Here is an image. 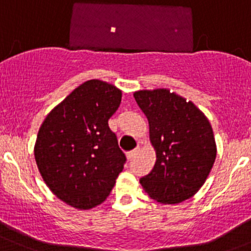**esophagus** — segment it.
I'll list each match as a JSON object with an SVG mask.
<instances>
[{"instance_id": "34e87169", "label": "esophagus", "mask_w": 251, "mask_h": 251, "mask_svg": "<svg viewBox=\"0 0 251 251\" xmlns=\"http://www.w3.org/2000/svg\"><path fill=\"white\" fill-rule=\"evenodd\" d=\"M138 151H140V148H138V147H137V148L133 149V151H128V153H127V159H128V160H132V159L135 158L136 155H137Z\"/></svg>"}]
</instances>
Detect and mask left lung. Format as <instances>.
<instances>
[{
  "label": "left lung",
  "instance_id": "1",
  "mask_svg": "<svg viewBox=\"0 0 251 251\" xmlns=\"http://www.w3.org/2000/svg\"><path fill=\"white\" fill-rule=\"evenodd\" d=\"M133 97L148 119L156 151L155 165L140 179L142 187L163 204L191 198L204 184L216 158L209 120L193 103L169 90L138 91Z\"/></svg>",
  "mask_w": 251,
  "mask_h": 251
}]
</instances>
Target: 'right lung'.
Wrapping results in <instances>:
<instances>
[{"instance_id":"1","label":"right lung","mask_w":251,"mask_h":251,"mask_svg":"<svg viewBox=\"0 0 251 251\" xmlns=\"http://www.w3.org/2000/svg\"><path fill=\"white\" fill-rule=\"evenodd\" d=\"M121 91L100 80L75 88L46 116L35 144L42 178L54 196L80 210L107 199L126 156L108 120Z\"/></svg>"}]
</instances>
